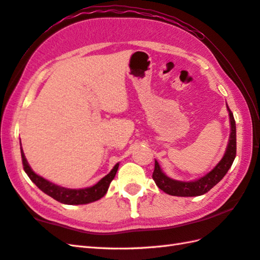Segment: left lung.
Masks as SVG:
<instances>
[{
  "mask_svg": "<svg viewBox=\"0 0 260 260\" xmlns=\"http://www.w3.org/2000/svg\"><path fill=\"white\" fill-rule=\"evenodd\" d=\"M229 117H230V137L228 142L227 150L223 157L221 158L213 170L210 171L202 178L198 179L196 181L190 182H183V181H176L169 178V176L163 173V171L159 168L157 161H155V168H154L153 172V180L155 181L156 185L168 193L170 196L175 197H198L202 196L204 193L210 191L212 187L219 183L222 180L223 176L227 174L228 170L231 168V165L234 163V159L236 157V151H237V142H236V121L234 118V114L231 113L227 105Z\"/></svg>",
  "mask_w": 260,
  "mask_h": 260,
  "instance_id": "obj_1",
  "label": "left lung"
}]
</instances>
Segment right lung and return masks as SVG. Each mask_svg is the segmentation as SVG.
I'll return each instance as SVG.
<instances>
[{
  "mask_svg": "<svg viewBox=\"0 0 260 260\" xmlns=\"http://www.w3.org/2000/svg\"><path fill=\"white\" fill-rule=\"evenodd\" d=\"M21 156H22V163H23V169L25 171V173L27 174V176H29L33 183L39 187V189H40L42 192H45L49 197L53 198L54 200H57L63 204H71V206H74V204L90 203L103 198L105 194H106L110 182L114 180L119 165L118 163L116 164L113 168V170L110 171L106 176H104L101 181L97 182L95 185H92L90 187H85V189H67V187L51 183V182H49L48 180L43 179L42 176L33 172L29 163L26 161L22 148H21Z\"/></svg>",
  "mask_w": 260,
  "mask_h": 260,
  "instance_id": "add662e5",
  "label": "right lung"
}]
</instances>
